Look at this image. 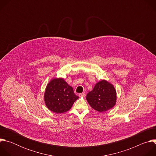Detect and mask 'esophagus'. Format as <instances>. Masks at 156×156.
I'll use <instances>...</instances> for the list:
<instances>
[{
  "mask_svg": "<svg viewBox=\"0 0 156 156\" xmlns=\"http://www.w3.org/2000/svg\"><path fill=\"white\" fill-rule=\"evenodd\" d=\"M86 96V93H80L79 94V96L80 97H85Z\"/></svg>",
  "mask_w": 156,
  "mask_h": 156,
  "instance_id": "34e87169",
  "label": "esophagus"
}]
</instances>
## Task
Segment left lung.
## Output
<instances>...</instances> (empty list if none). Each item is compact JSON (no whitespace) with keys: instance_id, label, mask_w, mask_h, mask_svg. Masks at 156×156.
Listing matches in <instances>:
<instances>
[{"instance_id":"1","label":"left lung","mask_w":156,"mask_h":156,"mask_svg":"<svg viewBox=\"0 0 156 156\" xmlns=\"http://www.w3.org/2000/svg\"><path fill=\"white\" fill-rule=\"evenodd\" d=\"M86 99L93 108L104 112L115 105L116 90L112 84L104 80L96 84L93 90L87 94Z\"/></svg>"}]
</instances>
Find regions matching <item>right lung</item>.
<instances>
[{
	"label": "right lung",
	"instance_id": "right-lung-1",
	"mask_svg": "<svg viewBox=\"0 0 156 156\" xmlns=\"http://www.w3.org/2000/svg\"><path fill=\"white\" fill-rule=\"evenodd\" d=\"M47 107L53 112H67L78 99L73 89L63 78H54L47 85L44 96Z\"/></svg>",
	"mask_w": 156,
	"mask_h": 156
}]
</instances>
